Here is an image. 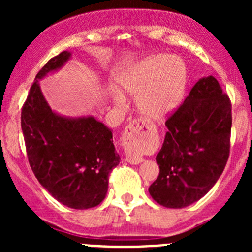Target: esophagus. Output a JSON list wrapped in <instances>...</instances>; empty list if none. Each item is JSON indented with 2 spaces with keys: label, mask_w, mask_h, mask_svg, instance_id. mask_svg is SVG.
<instances>
[{
  "label": "esophagus",
  "mask_w": 252,
  "mask_h": 252,
  "mask_svg": "<svg viewBox=\"0 0 252 252\" xmlns=\"http://www.w3.org/2000/svg\"><path fill=\"white\" fill-rule=\"evenodd\" d=\"M151 126L146 123V122L141 121V119H134L131 121L128 126H126L123 131V142L126 147H130V149H135L142 145V142L146 140L147 135L151 131ZM126 161L131 164H139L144 161V158L140 156H126Z\"/></svg>",
  "instance_id": "obj_1"
}]
</instances>
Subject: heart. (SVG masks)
<instances>
[{
  "mask_svg": "<svg viewBox=\"0 0 252 252\" xmlns=\"http://www.w3.org/2000/svg\"><path fill=\"white\" fill-rule=\"evenodd\" d=\"M187 81L185 63L180 58L166 55L146 58L118 78L123 90L138 96L139 111L154 121L166 118L179 106Z\"/></svg>",
  "mask_w": 252,
  "mask_h": 252,
  "instance_id": "b5f03b06",
  "label": "heart"
}]
</instances>
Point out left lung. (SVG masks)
<instances>
[{"instance_id":"left-lung-1","label":"left lung","mask_w":252,"mask_h":252,"mask_svg":"<svg viewBox=\"0 0 252 252\" xmlns=\"http://www.w3.org/2000/svg\"><path fill=\"white\" fill-rule=\"evenodd\" d=\"M166 126L156 156L159 174L149 192L164 207L183 208L205 196L223 173L230 151L232 103L217 79L202 78Z\"/></svg>"}]
</instances>
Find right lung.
I'll return each mask as SVG.
<instances>
[{
	"label": "right lung",
	"mask_w": 252,
	"mask_h": 252,
	"mask_svg": "<svg viewBox=\"0 0 252 252\" xmlns=\"http://www.w3.org/2000/svg\"><path fill=\"white\" fill-rule=\"evenodd\" d=\"M69 57L63 51L39 70L22 107L20 124L28 159L40 184L63 205L86 210L105 199L119 155L105 124L94 117H61L45 101L39 79L62 67Z\"/></svg>",
	"instance_id": "right-lung-1"
}]
</instances>
